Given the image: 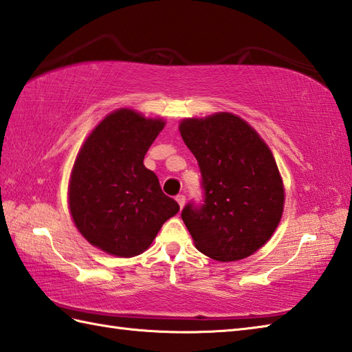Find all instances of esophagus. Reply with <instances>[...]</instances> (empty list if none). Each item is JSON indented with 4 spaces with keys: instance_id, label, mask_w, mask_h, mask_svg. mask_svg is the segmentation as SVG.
Instances as JSON below:
<instances>
[{
    "instance_id": "esophagus-1",
    "label": "esophagus",
    "mask_w": 352,
    "mask_h": 352,
    "mask_svg": "<svg viewBox=\"0 0 352 352\" xmlns=\"http://www.w3.org/2000/svg\"><path fill=\"white\" fill-rule=\"evenodd\" d=\"M175 199H177L178 206H180V207L183 208V206H184V203H186V197L183 195V193H180V195H177V197H175Z\"/></svg>"
}]
</instances>
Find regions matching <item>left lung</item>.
<instances>
[{
    "mask_svg": "<svg viewBox=\"0 0 352 352\" xmlns=\"http://www.w3.org/2000/svg\"><path fill=\"white\" fill-rule=\"evenodd\" d=\"M180 133L203 177V204L189 203L182 212L195 246L219 261L251 256L283 214L284 188L271 149L243 119L226 111L184 119Z\"/></svg>",
    "mask_w": 352,
    "mask_h": 352,
    "instance_id": "obj_1",
    "label": "left lung"
}]
</instances>
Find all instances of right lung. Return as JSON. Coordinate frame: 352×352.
Instances as JSON below:
<instances>
[{
  "label": "right lung",
  "mask_w": 352,
  "mask_h": 352,
  "mask_svg": "<svg viewBox=\"0 0 352 352\" xmlns=\"http://www.w3.org/2000/svg\"><path fill=\"white\" fill-rule=\"evenodd\" d=\"M163 126L162 119L119 109L95 126L74 163L72 219L87 242L116 257L144 252L163 223L180 210L144 164Z\"/></svg>",
  "instance_id": "right-lung-1"
}]
</instances>
